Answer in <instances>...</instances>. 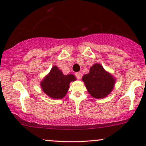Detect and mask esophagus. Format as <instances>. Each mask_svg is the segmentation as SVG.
Wrapping results in <instances>:
<instances>
[{
  "mask_svg": "<svg viewBox=\"0 0 146 146\" xmlns=\"http://www.w3.org/2000/svg\"><path fill=\"white\" fill-rule=\"evenodd\" d=\"M75 76H76V78L78 79V80H80V79L82 78V73H80V72H78V73H75Z\"/></svg>",
  "mask_w": 146,
  "mask_h": 146,
  "instance_id": "34e87169",
  "label": "esophagus"
}]
</instances>
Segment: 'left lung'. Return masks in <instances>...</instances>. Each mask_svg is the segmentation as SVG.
Masks as SVG:
<instances>
[{
    "label": "left lung",
    "mask_w": 146,
    "mask_h": 146,
    "mask_svg": "<svg viewBox=\"0 0 146 146\" xmlns=\"http://www.w3.org/2000/svg\"><path fill=\"white\" fill-rule=\"evenodd\" d=\"M82 81L93 98L102 99L108 96L113 90L116 80L106 71L102 65L95 63L90 68L89 73L82 77Z\"/></svg>",
    "instance_id": "1"
}]
</instances>
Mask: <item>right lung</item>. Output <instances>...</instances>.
Instances as JSON below:
<instances>
[{
    "label": "right lung",
    "mask_w": 146,
    "mask_h": 146,
    "mask_svg": "<svg viewBox=\"0 0 146 146\" xmlns=\"http://www.w3.org/2000/svg\"><path fill=\"white\" fill-rule=\"evenodd\" d=\"M76 80L74 75H64L57 66H53L40 82L43 92L55 100L62 99L67 93L71 82Z\"/></svg>",
    "instance_id": "right-lung-1"
}]
</instances>
